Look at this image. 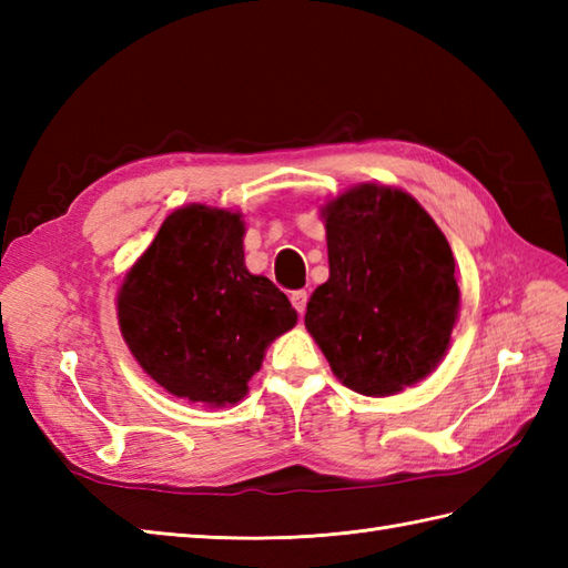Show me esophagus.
<instances>
[{
  "label": "esophagus",
  "mask_w": 568,
  "mask_h": 568,
  "mask_svg": "<svg viewBox=\"0 0 568 568\" xmlns=\"http://www.w3.org/2000/svg\"><path fill=\"white\" fill-rule=\"evenodd\" d=\"M307 300H310V295H307L305 291H295V293L291 295V303H293V307L297 310V315H305Z\"/></svg>",
  "instance_id": "34e87169"
}]
</instances>
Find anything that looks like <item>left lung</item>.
Masks as SVG:
<instances>
[{"label": "left lung", "instance_id": "obj_1", "mask_svg": "<svg viewBox=\"0 0 568 568\" xmlns=\"http://www.w3.org/2000/svg\"><path fill=\"white\" fill-rule=\"evenodd\" d=\"M329 281L305 327L334 376L364 395H393L439 364L458 315L454 253L403 190L358 185L322 210Z\"/></svg>", "mask_w": 568, "mask_h": 568}]
</instances>
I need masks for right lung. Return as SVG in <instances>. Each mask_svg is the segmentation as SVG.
Returning a JSON list of instances; mask_svg holds the SVG:
<instances>
[{
	"mask_svg": "<svg viewBox=\"0 0 568 568\" xmlns=\"http://www.w3.org/2000/svg\"><path fill=\"white\" fill-rule=\"evenodd\" d=\"M131 354L168 393L234 405L275 336L297 322L285 293L244 265V222L204 204L175 210L119 291Z\"/></svg>",
	"mask_w": 568,
	"mask_h": 568,
	"instance_id": "1",
	"label": "right lung"
}]
</instances>
